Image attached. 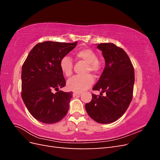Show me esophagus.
I'll use <instances>...</instances> for the list:
<instances>
[{
  "mask_svg": "<svg viewBox=\"0 0 160 160\" xmlns=\"http://www.w3.org/2000/svg\"><path fill=\"white\" fill-rule=\"evenodd\" d=\"M81 95V93H77V92H74L73 93H72V96L73 97H75V96H79V95Z\"/></svg>",
  "mask_w": 160,
  "mask_h": 160,
  "instance_id": "obj_1",
  "label": "esophagus"
}]
</instances>
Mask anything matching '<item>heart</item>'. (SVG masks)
<instances>
[{
  "label": "heart",
  "mask_w": 160,
  "mask_h": 160,
  "mask_svg": "<svg viewBox=\"0 0 160 160\" xmlns=\"http://www.w3.org/2000/svg\"><path fill=\"white\" fill-rule=\"evenodd\" d=\"M77 59L85 61L88 63V71L98 73L101 69V62L98 60V57L96 52L89 48L81 49L75 52ZM60 69L65 76L69 77L72 72V62L69 57L65 56L59 62ZM94 79L93 76L88 75L85 76H75L67 81V88L70 91L81 93L85 91L93 85Z\"/></svg>",
  "instance_id": "b5f03b06"
}]
</instances>
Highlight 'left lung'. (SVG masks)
Returning a JSON list of instances; mask_svg holds the SVG:
<instances>
[{"mask_svg":"<svg viewBox=\"0 0 160 160\" xmlns=\"http://www.w3.org/2000/svg\"><path fill=\"white\" fill-rule=\"evenodd\" d=\"M102 51L105 66L99 81L93 88L101 95H92L86 103L87 113L96 122L111 123L119 119L128 109L133 97L134 69L128 54L113 43L98 44ZM105 92V96L101 95Z\"/></svg>","mask_w":160,"mask_h":160,"instance_id":"obj_1","label":"left lung"}]
</instances>
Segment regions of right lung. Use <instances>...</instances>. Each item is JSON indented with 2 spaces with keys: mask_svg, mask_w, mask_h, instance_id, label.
Here are the masks:
<instances>
[{
  "mask_svg": "<svg viewBox=\"0 0 160 160\" xmlns=\"http://www.w3.org/2000/svg\"><path fill=\"white\" fill-rule=\"evenodd\" d=\"M77 44V41L38 43L23 63L22 99L30 113L41 122H59L68 112L72 93L59 91L65 85L59 62ZM53 90L58 92L53 93Z\"/></svg>",
  "mask_w": 160,
  "mask_h": 160,
  "instance_id": "right-lung-1",
  "label": "right lung"
}]
</instances>
